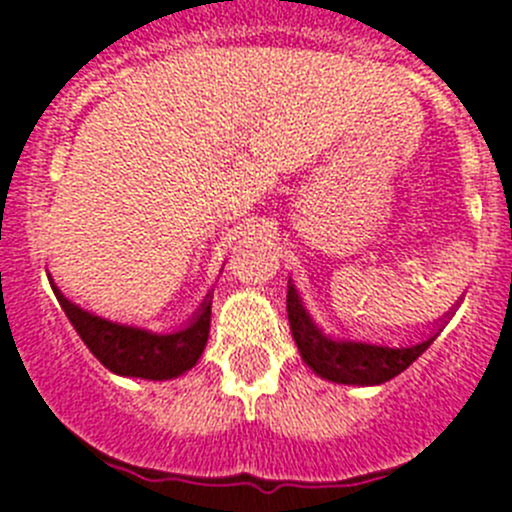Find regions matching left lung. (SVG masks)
<instances>
[{
    "label": "left lung",
    "mask_w": 512,
    "mask_h": 512,
    "mask_svg": "<svg viewBox=\"0 0 512 512\" xmlns=\"http://www.w3.org/2000/svg\"><path fill=\"white\" fill-rule=\"evenodd\" d=\"M287 318L292 338L300 348L302 361L312 372L338 384H382L390 382L400 372H405L425 348L436 341L438 333L420 343H410L402 348L374 346V343L333 341L325 338L323 330L312 323L305 307L300 305L295 287L287 292Z\"/></svg>",
    "instance_id": "left-lung-1"
}]
</instances>
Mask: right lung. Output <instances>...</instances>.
<instances>
[{
  "mask_svg": "<svg viewBox=\"0 0 512 512\" xmlns=\"http://www.w3.org/2000/svg\"><path fill=\"white\" fill-rule=\"evenodd\" d=\"M56 300L61 302L66 318L76 328L81 341L102 361L110 372L122 377L140 379H171L184 374L197 364L205 351L207 336H210V300L202 305L197 318L187 328L176 333H148V330L117 325L89 315L74 302L61 295V289L53 287Z\"/></svg>",
  "mask_w": 512,
  "mask_h": 512,
  "instance_id": "1",
  "label": "right lung"
}]
</instances>
